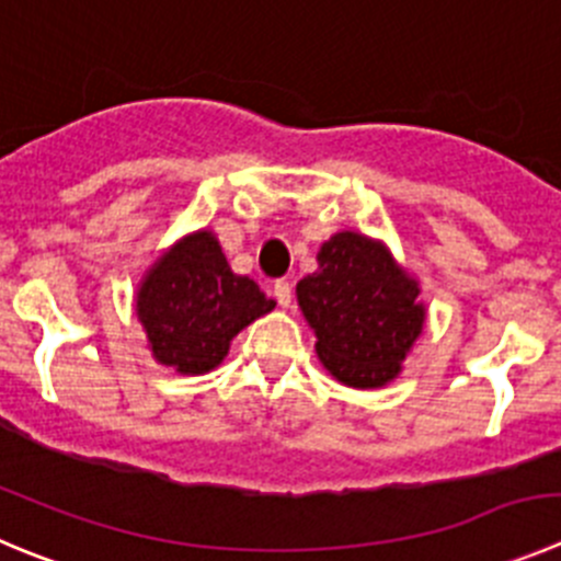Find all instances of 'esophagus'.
I'll return each mask as SVG.
<instances>
[{"mask_svg":"<svg viewBox=\"0 0 561 561\" xmlns=\"http://www.w3.org/2000/svg\"><path fill=\"white\" fill-rule=\"evenodd\" d=\"M274 296H276V301H279V307H290L293 305V287H290V282H276L274 285Z\"/></svg>","mask_w":561,"mask_h":561,"instance_id":"obj_1","label":"esophagus"}]
</instances>
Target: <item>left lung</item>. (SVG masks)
Segmentation results:
<instances>
[{"mask_svg":"<svg viewBox=\"0 0 561 561\" xmlns=\"http://www.w3.org/2000/svg\"><path fill=\"white\" fill-rule=\"evenodd\" d=\"M417 296L421 287L390 249L359 232L329 238L318 251L316 274L296 285L323 368L359 390L399 376L426 321Z\"/></svg>","mask_w":561,"mask_h":561,"instance_id":"8db88e82","label":"left lung"}]
</instances>
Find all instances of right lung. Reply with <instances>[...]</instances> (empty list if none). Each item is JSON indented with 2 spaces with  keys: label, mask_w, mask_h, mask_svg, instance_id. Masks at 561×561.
I'll return each mask as SVG.
<instances>
[{
  "label": "right lung",
  "mask_w": 561,
  "mask_h": 561,
  "mask_svg": "<svg viewBox=\"0 0 561 561\" xmlns=\"http://www.w3.org/2000/svg\"><path fill=\"white\" fill-rule=\"evenodd\" d=\"M274 307L254 279L229 268L207 229L157 256L135 296L151 357L185 376L218 368L234 334Z\"/></svg>",
  "instance_id": "add662e5"
}]
</instances>
